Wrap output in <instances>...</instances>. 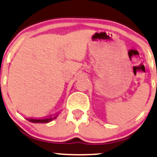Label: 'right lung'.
<instances>
[{"instance_id": "right-lung-1", "label": "right lung", "mask_w": 157, "mask_h": 157, "mask_svg": "<svg viewBox=\"0 0 157 157\" xmlns=\"http://www.w3.org/2000/svg\"><path fill=\"white\" fill-rule=\"evenodd\" d=\"M57 116H53V117H47V118H42V119H36V118H29L26 119L27 121H29V122L34 123H47L51 122V121H53L54 119H56Z\"/></svg>"}]
</instances>
